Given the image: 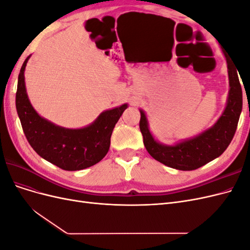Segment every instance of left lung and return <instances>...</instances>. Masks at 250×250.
<instances>
[{
  "label": "left lung",
  "instance_id": "8db88e82",
  "mask_svg": "<svg viewBox=\"0 0 250 250\" xmlns=\"http://www.w3.org/2000/svg\"><path fill=\"white\" fill-rule=\"evenodd\" d=\"M222 52L228 63L229 90L222 115L213 126L196 137L186 139L173 145H166L154 139L150 131L146 113L140 109V129L143 134L144 145L148 153L157 162L177 170H196L220 156L229 147L237 129L243 97L237 66L226 54L225 50L222 49Z\"/></svg>",
  "mask_w": 250,
  "mask_h": 250
}]
</instances>
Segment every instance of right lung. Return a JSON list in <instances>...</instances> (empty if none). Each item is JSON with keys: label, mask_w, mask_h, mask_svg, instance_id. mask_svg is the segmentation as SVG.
Returning a JSON list of instances; mask_svg holds the SVG:
<instances>
[{"label": "right lung", "mask_w": 250, "mask_h": 250, "mask_svg": "<svg viewBox=\"0 0 250 250\" xmlns=\"http://www.w3.org/2000/svg\"><path fill=\"white\" fill-rule=\"evenodd\" d=\"M30 56L20 71L16 96L18 115L29 144L43 160L65 171L86 169L99 163L108 152L113 128L128 104L102 111L82 128L52 123L37 113L27 95L24 74Z\"/></svg>", "instance_id": "right-lung-1"}]
</instances>
